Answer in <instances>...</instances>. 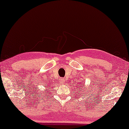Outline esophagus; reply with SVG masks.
<instances>
[{"mask_svg": "<svg viewBox=\"0 0 129 129\" xmlns=\"http://www.w3.org/2000/svg\"><path fill=\"white\" fill-rule=\"evenodd\" d=\"M63 80H63V78H61L60 80V82L61 83H62L63 82Z\"/></svg>", "mask_w": 129, "mask_h": 129, "instance_id": "1", "label": "esophagus"}]
</instances>
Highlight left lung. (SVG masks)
I'll return each mask as SVG.
<instances>
[{
    "label": "left lung",
    "mask_w": 129,
    "mask_h": 129,
    "mask_svg": "<svg viewBox=\"0 0 129 129\" xmlns=\"http://www.w3.org/2000/svg\"><path fill=\"white\" fill-rule=\"evenodd\" d=\"M77 86H78V85H77ZM83 85L82 84V86H79V87H83ZM78 90H79L78 92H79V93H80V91H82V93H83V92H85V91H86V90H84V91H82V90H80V89H78Z\"/></svg>",
    "instance_id": "obj_1"
}]
</instances>
